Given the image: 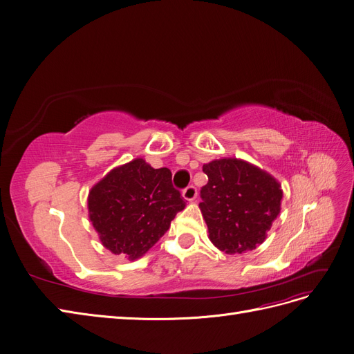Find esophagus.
I'll use <instances>...</instances> for the list:
<instances>
[{"instance_id":"obj_1","label":"esophagus","mask_w":354,"mask_h":354,"mask_svg":"<svg viewBox=\"0 0 354 354\" xmlns=\"http://www.w3.org/2000/svg\"><path fill=\"white\" fill-rule=\"evenodd\" d=\"M198 195V189L194 187V185H189V187H187L183 189V198L188 199V201H194Z\"/></svg>"}]
</instances>
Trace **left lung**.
Wrapping results in <instances>:
<instances>
[{
    "label": "left lung",
    "instance_id": "8db88e82",
    "mask_svg": "<svg viewBox=\"0 0 354 354\" xmlns=\"http://www.w3.org/2000/svg\"><path fill=\"white\" fill-rule=\"evenodd\" d=\"M208 183L199 203L212 244L225 254H244L264 243L280 214L281 185L257 166L239 159L203 165Z\"/></svg>",
    "mask_w": 354,
    "mask_h": 354
}]
</instances>
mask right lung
<instances>
[{"instance_id":"1","label":"right lung","mask_w":354,"mask_h":354,"mask_svg":"<svg viewBox=\"0 0 354 354\" xmlns=\"http://www.w3.org/2000/svg\"><path fill=\"white\" fill-rule=\"evenodd\" d=\"M88 215L102 244L130 261L152 248L185 208L167 167L135 159L110 171L88 194Z\"/></svg>"}]
</instances>
